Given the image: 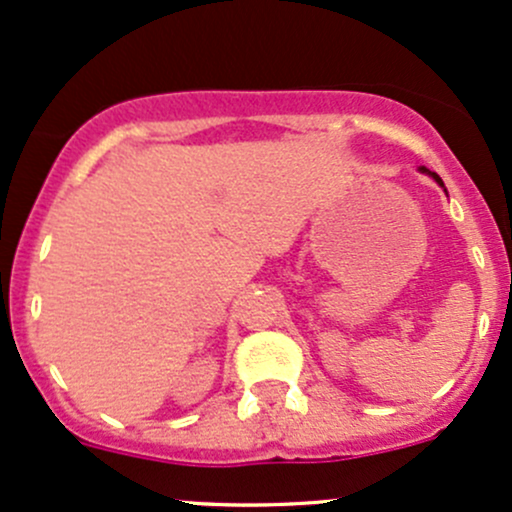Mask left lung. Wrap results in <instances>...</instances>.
Instances as JSON below:
<instances>
[{
    "instance_id": "1",
    "label": "left lung",
    "mask_w": 512,
    "mask_h": 512,
    "mask_svg": "<svg viewBox=\"0 0 512 512\" xmlns=\"http://www.w3.org/2000/svg\"><path fill=\"white\" fill-rule=\"evenodd\" d=\"M420 172L430 174V177H432V179H435V182H437V184H440V187H445V184H442V179H440V174H437V172H430V170H428V167H420ZM445 192H447V189H445Z\"/></svg>"
}]
</instances>
